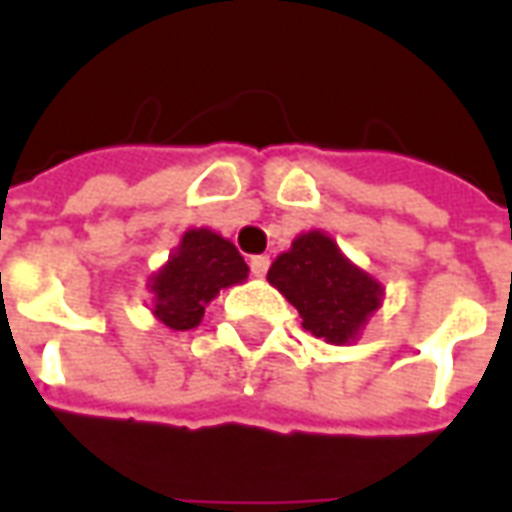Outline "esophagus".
<instances>
[{
    "instance_id": "esophagus-1",
    "label": "esophagus",
    "mask_w": 512,
    "mask_h": 512,
    "mask_svg": "<svg viewBox=\"0 0 512 512\" xmlns=\"http://www.w3.org/2000/svg\"><path fill=\"white\" fill-rule=\"evenodd\" d=\"M268 266H271V260H268V255L249 257V268H252V274H255V277H266Z\"/></svg>"
}]
</instances>
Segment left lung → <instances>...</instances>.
Returning a JSON list of instances; mask_svg holds the SVG:
<instances>
[{"instance_id":"8db88e82","label":"left lung","mask_w":512,"mask_h":512,"mask_svg":"<svg viewBox=\"0 0 512 512\" xmlns=\"http://www.w3.org/2000/svg\"><path fill=\"white\" fill-rule=\"evenodd\" d=\"M268 282L299 310L307 332L334 345L354 340L381 304V285L351 266L323 233L299 235L274 260Z\"/></svg>"}]
</instances>
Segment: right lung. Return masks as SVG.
Listing matches in <instances>:
<instances>
[{"mask_svg":"<svg viewBox=\"0 0 512 512\" xmlns=\"http://www.w3.org/2000/svg\"><path fill=\"white\" fill-rule=\"evenodd\" d=\"M244 257L230 241L211 230H189L178 252L153 277L156 315L169 329H194L205 304L227 285L246 279Z\"/></svg>","mask_w":512,"mask_h":512,"instance_id":"obj_1","label":"right lung"}]
</instances>
